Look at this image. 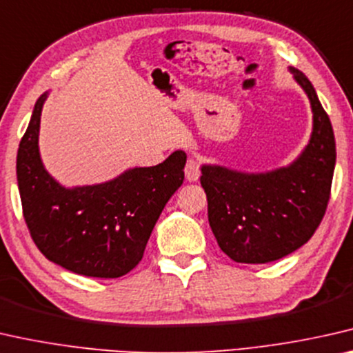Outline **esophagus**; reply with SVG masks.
<instances>
[{"label":"esophagus","instance_id":"esophagus-1","mask_svg":"<svg viewBox=\"0 0 353 353\" xmlns=\"http://www.w3.org/2000/svg\"><path fill=\"white\" fill-rule=\"evenodd\" d=\"M199 161L194 159H188L185 165V177L188 182H196L199 179Z\"/></svg>","mask_w":353,"mask_h":353}]
</instances>
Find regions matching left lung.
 Wrapping results in <instances>:
<instances>
[{
    "instance_id": "8db88e82",
    "label": "left lung",
    "mask_w": 353,
    "mask_h": 353,
    "mask_svg": "<svg viewBox=\"0 0 353 353\" xmlns=\"http://www.w3.org/2000/svg\"><path fill=\"white\" fill-rule=\"evenodd\" d=\"M290 72L312 108V134L292 165L270 172L201 166L208 217L219 247L238 263L276 261L312 238L328 206L336 143L328 114L309 79Z\"/></svg>"
}]
</instances>
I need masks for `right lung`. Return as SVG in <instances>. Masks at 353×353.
<instances>
[{
  "label": "right lung",
  "instance_id": "1",
  "mask_svg": "<svg viewBox=\"0 0 353 353\" xmlns=\"http://www.w3.org/2000/svg\"><path fill=\"white\" fill-rule=\"evenodd\" d=\"M42 93L17 152V182L31 238L47 260L87 277L125 276L143 259L163 208L183 182L185 152L112 181L66 188L39 155Z\"/></svg>",
  "mask_w": 353,
  "mask_h": 353
}]
</instances>
